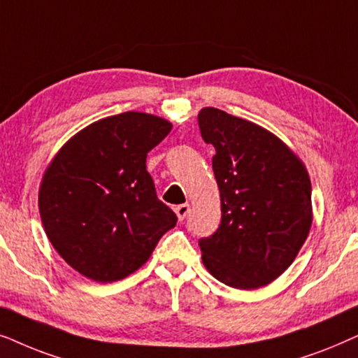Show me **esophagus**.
I'll return each mask as SVG.
<instances>
[{"instance_id":"obj_1","label":"esophagus","mask_w":358,"mask_h":358,"mask_svg":"<svg viewBox=\"0 0 358 358\" xmlns=\"http://www.w3.org/2000/svg\"><path fill=\"white\" fill-rule=\"evenodd\" d=\"M188 213H189V204H180V206H175V214L180 221H183V219L188 216Z\"/></svg>"}]
</instances>
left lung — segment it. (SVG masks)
I'll return each instance as SVG.
<instances>
[{
	"label": "left lung",
	"instance_id": "8db88e82",
	"mask_svg": "<svg viewBox=\"0 0 358 358\" xmlns=\"http://www.w3.org/2000/svg\"><path fill=\"white\" fill-rule=\"evenodd\" d=\"M201 137L216 149L221 224L199 241L206 270L237 289L278 278L308 239L311 180L299 157L265 127L217 108L198 114Z\"/></svg>",
	"mask_w": 358,
	"mask_h": 358
}]
</instances>
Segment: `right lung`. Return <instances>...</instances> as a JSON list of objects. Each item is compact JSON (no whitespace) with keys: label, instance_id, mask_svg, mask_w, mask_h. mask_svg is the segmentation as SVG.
Segmentation results:
<instances>
[{"label":"right lung","instance_id":"obj_1","mask_svg":"<svg viewBox=\"0 0 358 358\" xmlns=\"http://www.w3.org/2000/svg\"><path fill=\"white\" fill-rule=\"evenodd\" d=\"M171 122L127 111L65 142L42 176L39 213L59 255L98 283L126 278L150 259L176 214L157 198L147 154Z\"/></svg>","mask_w":358,"mask_h":358}]
</instances>
